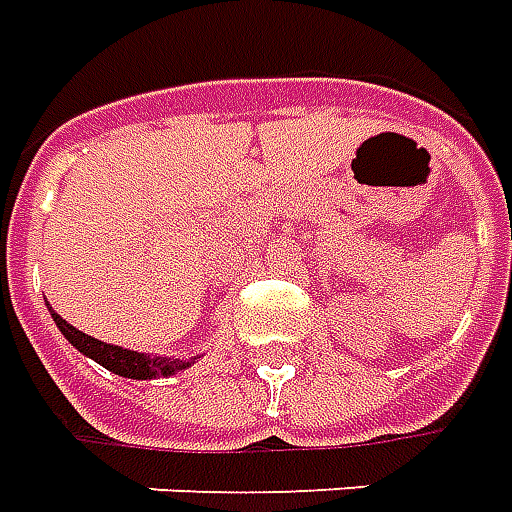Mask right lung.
<instances>
[{"mask_svg":"<svg viewBox=\"0 0 512 512\" xmlns=\"http://www.w3.org/2000/svg\"><path fill=\"white\" fill-rule=\"evenodd\" d=\"M49 306V303H46ZM52 311L54 322H57V328L63 331V336L68 342L74 344L79 353L90 355L93 361H99L104 369H110L115 375H121V378H132V380H151V378H168L173 372H179L184 369V361H176V358H159V355H143V353H134V350H123V347H115V344H107V342H99V339H93L88 333L76 331L74 325H68V322L54 311Z\"/></svg>","mask_w":512,"mask_h":512,"instance_id":"1","label":"right lung"}]
</instances>
